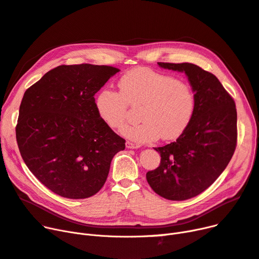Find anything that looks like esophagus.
Wrapping results in <instances>:
<instances>
[{"label":"esophagus","mask_w":259,"mask_h":259,"mask_svg":"<svg viewBox=\"0 0 259 259\" xmlns=\"http://www.w3.org/2000/svg\"><path fill=\"white\" fill-rule=\"evenodd\" d=\"M126 148L127 149H138L139 148V144H136V143H133L131 141H126Z\"/></svg>","instance_id":"esophagus-1"}]
</instances>
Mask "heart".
<instances>
[{
  "instance_id": "b5f03b06",
  "label": "heart",
  "mask_w": 259,
  "mask_h": 259,
  "mask_svg": "<svg viewBox=\"0 0 259 259\" xmlns=\"http://www.w3.org/2000/svg\"><path fill=\"white\" fill-rule=\"evenodd\" d=\"M119 91L102 89L96 97V109L101 120L113 130L126 122L128 106H139L141 121L122 130L125 137L139 142H152L159 137H180L192 119L195 96L191 86L174 76L149 68H137L121 76Z\"/></svg>"
}]
</instances>
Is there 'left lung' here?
I'll list each match as a JSON object with an SVG mask.
<instances>
[{
  "instance_id": "left-lung-1",
  "label": "left lung",
  "mask_w": 259,
  "mask_h": 259,
  "mask_svg": "<svg viewBox=\"0 0 259 259\" xmlns=\"http://www.w3.org/2000/svg\"><path fill=\"white\" fill-rule=\"evenodd\" d=\"M157 64L185 72L195 107L177 141L155 148L161 159L159 167L147 173V181L162 198L184 201L207 189L232 159L237 146V110L234 99L210 72L189 63Z\"/></svg>"
}]
</instances>
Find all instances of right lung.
Listing matches in <instances>:
<instances>
[{"mask_svg": "<svg viewBox=\"0 0 259 259\" xmlns=\"http://www.w3.org/2000/svg\"><path fill=\"white\" fill-rule=\"evenodd\" d=\"M120 70L90 64L61 65L26 89L16 138L37 180L68 199H86L104 186L125 140L101 120L95 95Z\"/></svg>", "mask_w": 259, "mask_h": 259, "instance_id": "obj_1", "label": "right lung"}]
</instances>
